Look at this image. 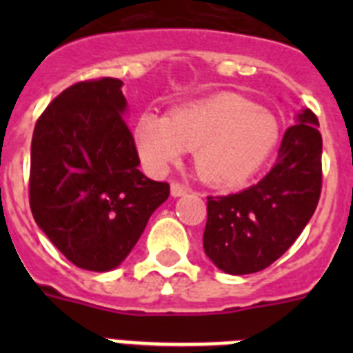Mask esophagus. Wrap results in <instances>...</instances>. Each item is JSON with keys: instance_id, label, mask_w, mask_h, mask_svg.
<instances>
[{"instance_id": "34e87169", "label": "esophagus", "mask_w": 353, "mask_h": 353, "mask_svg": "<svg viewBox=\"0 0 353 353\" xmlns=\"http://www.w3.org/2000/svg\"><path fill=\"white\" fill-rule=\"evenodd\" d=\"M187 192V187L182 185V183L179 182H173L171 183V196H174V198H179V196H183Z\"/></svg>"}]
</instances>
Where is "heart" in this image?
Instances as JSON below:
<instances>
[{
    "label": "heart",
    "mask_w": 353,
    "mask_h": 353,
    "mask_svg": "<svg viewBox=\"0 0 353 353\" xmlns=\"http://www.w3.org/2000/svg\"><path fill=\"white\" fill-rule=\"evenodd\" d=\"M279 125L270 113L239 95H217L176 109L171 118L143 113L136 143L152 171H166L185 150H194L198 176L208 185L244 183L270 157Z\"/></svg>",
    "instance_id": "heart-1"
}]
</instances>
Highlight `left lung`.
<instances>
[{
    "mask_svg": "<svg viewBox=\"0 0 353 353\" xmlns=\"http://www.w3.org/2000/svg\"><path fill=\"white\" fill-rule=\"evenodd\" d=\"M283 136L277 161L244 191L208 196L203 248L217 269L260 272L281 258L314 214L322 192V134L311 109Z\"/></svg>",
    "mask_w": 353,
    "mask_h": 353,
    "instance_id": "left-lung-1",
    "label": "left lung"
}]
</instances>
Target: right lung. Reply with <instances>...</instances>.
<instances>
[{"instance_id":"obj_1","label":"right lung","mask_w":353,"mask_h":353,"mask_svg":"<svg viewBox=\"0 0 353 353\" xmlns=\"http://www.w3.org/2000/svg\"><path fill=\"white\" fill-rule=\"evenodd\" d=\"M121 84H72L40 114L31 139V214L68 261L92 272L125 260L170 196V183L138 170Z\"/></svg>"}]
</instances>
